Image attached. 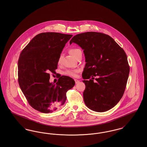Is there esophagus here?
<instances>
[{
	"instance_id": "esophagus-1",
	"label": "esophagus",
	"mask_w": 147,
	"mask_h": 147,
	"mask_svg": "<svg viewBox=\"0 0 147 147\" xmlns=\"http://www.w3.org/2000/svg\"><path fill=\"white\" fill-rule=\"evenodd\" d=\"M74 80H75L76 84H78L79 83V82H80L79 80H77V79H74Z\"/></svg>"
}]
</instances>
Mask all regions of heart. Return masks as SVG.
<instances>
[{"label":"heart","mask_w":147,"mask_h":147,"mask_svg":"<svg viewBox=\"0 0 147 147\" xmlns=\"http://www.w3.org/2000/svg\"><path fill=\"white\" fill-rule=\"evenodd\" d=\"M69 52L70 54L73 56H74L75 58L77 57L78 55L82 52V51L77 48H72L69 49ZM62 55H60L58 59V63H61L62 61ZM79 71V70H67L64 72V74L72 77H76L77 76V73Z\"/></svg>","instance_id":"heart-1"}]
</instances>
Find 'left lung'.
I'll return each instance as SVG.
<instances>
[{
  "mask_svg": "<svg viewBox=\"0 0 147 147\" xmlns=\"http://www.w3.org/2000/svg\"><path fill=\"white\" fill-rule=\"evenodd\" d=\"M84 50L86 64L82 73L85 84L84 102L91 110L105 112L122 97L129 73L125 51L109 35L86 32L74 36L70 41ZM94 76H98L96 83ZM92 78L89 81L85 79Z\"/></svg>",
  "mask_w": 147,
  "mask_h": 147,
  "instance_id": "8db88e82",
  "label": "left lung"
}]
</instances>
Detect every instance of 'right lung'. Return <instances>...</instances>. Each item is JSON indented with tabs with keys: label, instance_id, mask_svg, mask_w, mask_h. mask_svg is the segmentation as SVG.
Returning a JSON list of instances; mask_svg holds the SVG:
<instances>
[{
	"label": "right lung",
	"instance_id": "obj_1",
	"mask_svg": "<svg viewBox=\"0 0 147 147\" xmlns=\"http://www.w3.org/2000/svg\"><path fill=\"white\" fill-rule=\"evenodd\" d=\"M72 35L43 32L35 36L22 49L18 60V82L29 105L48 113L63 106L66 93L75 85L69 77H59L56 84L49 83L55 74L58 59Z\"/></svg>",
	"mask_w": 147,
	"mask_h": 147
}]
</instances>
